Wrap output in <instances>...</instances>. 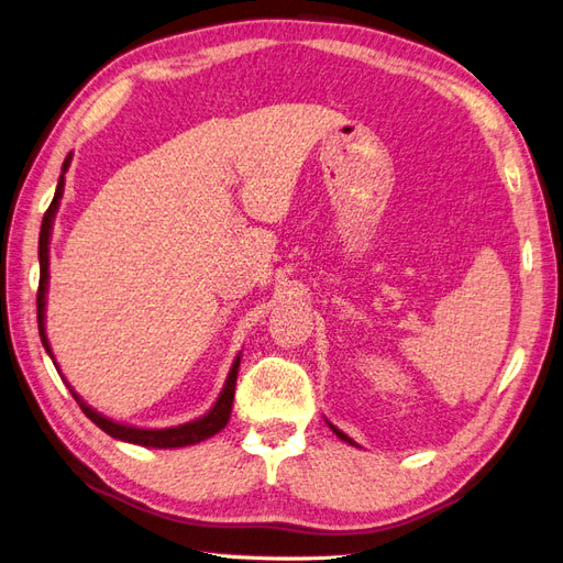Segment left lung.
I'll use <instances>...</instances> for the list:
<instances>
[{"label": "left lung", "mask_w": 563, "mask_h": 563, "mask_svg": "<svg viewBox=\"0 0 563 563\" xmlns=\"http://www.w3.org/2000/svg\"><path fill=\"white\" fill-rule=\"evenodd\" d=\"M329 427H331V431H333V433H336V435H339L341 440H345V443H351V445H355V443H353V440H351V438H347V435H345L343 431H339L336 427H333V423H329Z\"/></svg>", "instance_id": "8db88e82"}]
</instances>
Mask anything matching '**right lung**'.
Listing matches in <instances>:
<instances>
[{
  "label": "right lung",
  "mask_w": 563,
  "mask_h": 563,
  "mask_svg": "<svg viewBox=\"0 0 563 563\" xmlns=\"http://www.w3.org/2000/svg\"><path fill=\"white\" fill-rule=\"evenodd\" d=\"M70 165V154L66 156L64 161V168H60V177H58V185H56V194L52 199V206L47 208V212H44L42 218V230H40V288H37V327H40V339H42V345L44 351L49 353V357L54 360L52 355V347H49V341H47V331H44V308H47V284H49V236H52V224H54V216L58 210V203H60V196H64V173L68 170ZM239 362H241V355H236L232 369H230V376H227L224 382V388L220 393L218 402L210 407V412H206L203 417L194 419V421H187V423H179V427H170V429H136V427H128V423H118L113 419H106L103 415H99L97 409L89 407L78 393H73V398L78 400L80 409L87 415V419H92L97 427L109 433L111 438H118V440H125V443H134V445H144V448H187V445H196L201 443V440L216 435L218 431H222L227 427V421H230V415H232V402H234V388H236V374H239ZM56 364V362H54ZM58 369V364H56Z\"/></svg>",
  "instance_id": "right-lung-1"
}]
</instances>
